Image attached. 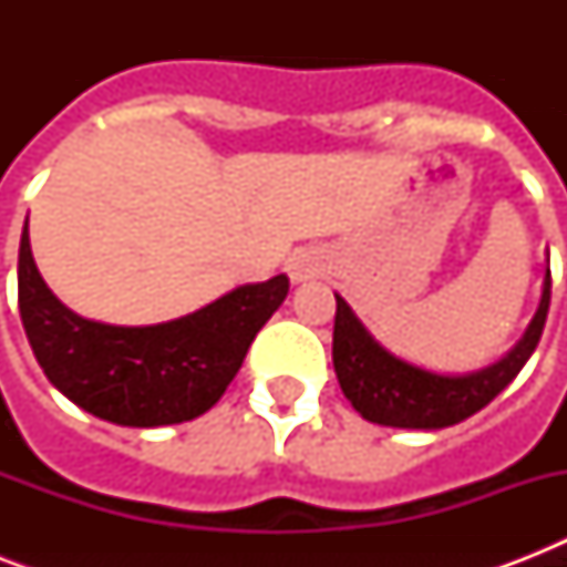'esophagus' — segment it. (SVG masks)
<instances>
[{"label": "esophagus", "instance_id": "1", "mask_svg": "<svg viewBox=\"0 0 567 567\" xmlns=\"http://www.w3.org/2000/svg\"><path fill=\"white\" fill-rule=\"evenodd\" d=\"M285 270H288V276H291L293 282H306V279H315V276L323 270V261H320V256L315 249H297V252H291L288 261H285Z\"/></svg>", "mask_w": 567, "mask_h": 567}]
</instances>
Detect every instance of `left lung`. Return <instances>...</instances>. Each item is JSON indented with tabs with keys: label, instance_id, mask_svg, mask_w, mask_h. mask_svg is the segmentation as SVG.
<instances>
[{
	"label": "left lung",
	"instance_id": "8db88e82",
	"mask_svg": "<svg viewBox=\"0 0 567 567\" xmlns=\"http://www.w3.org/2000/svg\"><path fill=\"white\" fill-rule=\"evenodd\" d=\"M336 332H332V364L338 385L364 421L400 430H444L465 421L492 403L512 379L518 377L538 347L550 309V267L545 274L542 302L529 320L527 332L501 362L483 371L447 377L423 371L388 353L385 347L355 318L353 309L336 293Z\"/></svg>",
	"mask_w": 567,
	"mask_h": 567
}]
</instances>
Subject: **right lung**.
<instances>
[{
	"instance_id": "obj_1",
	"label": "right lung",
	"mask_w": 567,
	"mask_h": 567,
	"mask_svg": "<svg viewBox=\"0 0 567 567\" xmlns=\"http://www.w3.org/2000/svg\"><path fill=\"white\" fill-rule=\"evenodd\" d=\"M20 318L52 385L79 409L120 426L194 421L223 396L252 338L288 297V276L240 285L185 318L111 327L75 315L49 291L29 244L17 265Z\"/></svg>"
}]
</instances>
